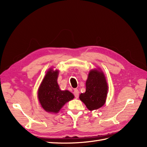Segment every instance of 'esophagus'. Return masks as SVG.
Returning <instances> with one entry per match:
<instances>
[{
  "instance_id": "obj_1",
  "label": "esophagus",
  "mask_w": 147,
  "mask_h": 147,
  "mask_svg": "<svg viewBox=\"0 0 147 147\" xmlns=\"http://www.w3.org/2000/svg\"><path fill=\"white\" fill-rule=\"evenodd\" d=\"M74 94L75 98H78L79 97V91L78 90H75L74 91Z\"/></svg>"
}]
</instances>
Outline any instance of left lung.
<instances>
[{
    "label": "left lung",
    "instance_id": "obj_1",
    "mask_svg": "<svg viewBox=\"0 0 147 147\" xmlns=\"http://www.w3.org/2000/svg\"><path fill=\"white\" fill-rule=\"evenodd\" d=\"M108 86L103 72L92 70L86 82V91L80 95V99L90 111L98 109L105 104Z\"/></svg>",
    "mask_w": 147,
    "mask_h": 147
}]
</instances>
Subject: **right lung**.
<instances>
[{"mask_svg":"<svg viewBox=\"0 0 147 147\" xmlns=\"http://www.w3.org/2000/svg\"><path fill=\"white\" fill-rule=\"evenodd\" d=\"M58 71L50 69L40 86L38 97L43 109L48 112L57 113L63 105L74 98L70 91H61L57 82Z\"/></svg>","mask_w":147,"mask_h":147,"instance_id":"right-lung-1","label":"right lung"}]
</instances>
